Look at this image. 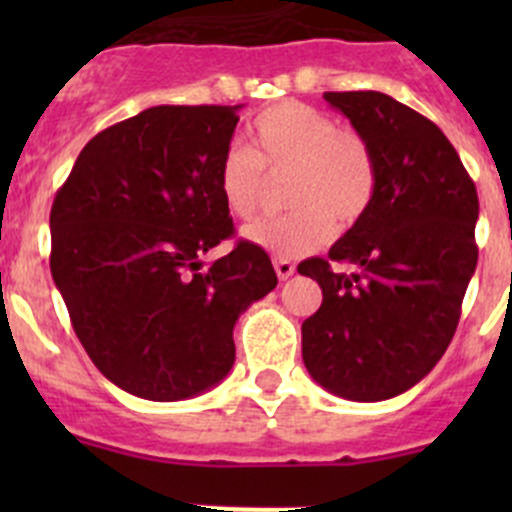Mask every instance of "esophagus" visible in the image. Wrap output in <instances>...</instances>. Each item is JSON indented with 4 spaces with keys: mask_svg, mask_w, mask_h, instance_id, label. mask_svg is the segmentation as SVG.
<instances>
[{
    "mask_svg": "<svg viewBox=\"0 0 512 512\" xmlns=\"http://www.w3.org/2000/svg\"><path fill=\"white\" fill-rule=\"evenodd\" d=\"M275 272L280 280H289L294 275V265L289 260H282V257H275Z\"/></svg>",
    "mask_w": 512,
    "mask_h": 512,
    "instance_id": "esophagus-1",
    "label": "esophagus"
}]
</instances>
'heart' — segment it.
<instances>
[{
	"label": "heart",
	"instance_id": "obj_1",
	"mask_svg": "<svg viewBox=\"0 0 512 512\" xmlns=\"http://www.w3.org/2000/svg\"><path fill=\"white\" fill-rule=\"evenodd\" d=\"M247 151L230 148L220 160L218 188L225 208L240 220L255 218L267 178L289 173L285 205L292 213L245 227V240L282 260L319 250L369 210L379 183L371 143L354 128L337 126L329 113L282 101L252 118Z\"/></svg>",
	"mask_w": 512,
	"mask_h": 512
}]
</instances>
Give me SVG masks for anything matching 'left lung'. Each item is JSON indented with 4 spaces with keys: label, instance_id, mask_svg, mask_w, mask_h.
Returning a JSON list of instances; mask_svg holds the SVG:
<instances>
[{
    "label": "left lung",
    "instance_id": "left-lung-1",
    "mask_svg": "<svg viewBox=\"0 0 512 512\" xmlns=\"http://www.w3.org/2000/svg\"><path fill=\"white\" fill-rule=\"evenodd\" d=\"M324 101L371 143L379 183L364 218L297 267L322 287L302 324L312 379L349 401H384L418 384L456 334L476 272L478 193L441 128L379 91ZM352 264L334 273L331 262Z\"/></svg>",
    "mask_w": 512,
    "mask_h": 512
}]
</instances>
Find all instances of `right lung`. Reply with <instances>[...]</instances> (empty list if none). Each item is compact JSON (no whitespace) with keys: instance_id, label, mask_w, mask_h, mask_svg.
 <instances>
[{"instance_id":"1","label":"right lung","mask_w":512,"mask_h":512,"mask_svg":"<svg viewBox=\"0 0 512 512\" xmlns=\"http://www.w3.org/2000/svg\"><path fill=\"white\" fill-rule=\"evenodd\" d=\"M240 106H153L108 126L51 205V277L96 369L148 401L225 379L232 329L277 287L262 247L237 240L218 188Z\"/></svg>"}]
</instances>
